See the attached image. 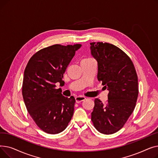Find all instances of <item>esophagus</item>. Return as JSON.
<instances>
[{"label":"esophagus","mask_w":158,"mask_h":158,"mask_svg":"<svg viewBox=\"0 0 158 158\" xmlns=\"http://www.w3.org/2000/svg\"><path fill=\"white\" fill-rule=\"evenodd\" d=\"M86 99V97H83V96H78V97H76V101L77 103H79L82 101H85Z\"/></svg>","instance_id":"obj_1"}]
</instances>
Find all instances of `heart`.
Returning <instances> with one entry per match:
<instances>
[{
  "label": "heart",
  "instance_id": "1",
  "mask_svg": "<svg viewBox=\"0 0 158 158\" xmlns=\"http://www.w3.org/2000/svg\"><path fill=\"white\" fill-rule=\"evenodd\" d=\"M90 60V59H85V60Z\"/></svg>",
  "mask_w": 158,
  "mask_h": 158
}]
</instances>
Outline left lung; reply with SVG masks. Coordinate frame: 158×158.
Masks as SVG:
<instances>
[{
    "mask_svg": "<svg viewBox=\"0 0 158 158\" xmlns=\"http://www.w3.org/2000/svg\"><path fill=\"white\" fill-rule=\"evenodd\" d=\"M90 45L91 53L98 63V81L109 91L105 104L95 99L91 119L98 132L111 135L123 127L135 110L138 76L131 58L117 46L103 42Z\"/></svg>",
    "mask_w": 158,
    "mask_h": 158,
    "instance_id": "8db88e82",
    "label": "left lung"
}]
</instances>
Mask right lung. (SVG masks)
Returning a JSON list of instances; mask_svg holds the SVG:
<instances>
[{
  "label": "right lung",
  "mask_w": 158,
  "mask_h": 158,
  "mask_svg": "<svg viewBox=\"0 0 158 158\" xmlns=\"http://www.w3.org/2000/svg\"><path fill=\"white\" fill-rule=\"evenodd\" d=\"M81 44H56L40 50L24 71L22 95L32 120L43 131L55 135L64 131L72 119L76 100L65 97L56 84L63 85V74Z\"/></svg>",
  "instance_id": "obj_1"
}]
</instances>
